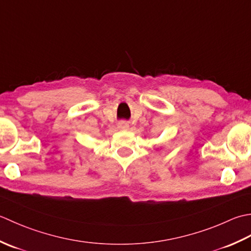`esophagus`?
Returning a JSON list of instances; mask_svg holds the SVG:
<instances>
[{
    "label": "esophagus",
    "mask_w": 251,
    "mask_h": 251,
    "mask_svg": "<svg viewBox=\"0 0 251 251\" xmlns=\"http://www.w3.org/2000/svg\"><path fill=\"white\" fill-rule=\"evenodd\" d=\"M118 127L120 130H126L129 127V124L126 121H120L118 124Z\"/></svg>",
    "instance_id": "34e87169"
}]
</instances>
